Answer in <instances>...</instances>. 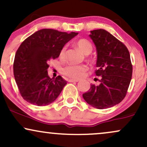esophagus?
I'll return each mask as SVG.
<instances>
[{
  "label": "esophagus",
  "instance_id": "esophagus-1",
  "mask_svg": "<svg viewBox=\"0 0 147 147\" xmlns=\"http://www.w3.org/2000/svg\"><path fill=\"white\" fill-rule=\"evenodd\" d=\"M68 81L69 82H79V80H77V79H69Z\"/></svg>",
  "mask_w": 147,
  "mask_h": 147
}]
</instances>
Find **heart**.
<instances>
[{
    "instance_id": "heart-1",
    "label": "heart",
    "mask_w": 147,
    "mask_h": 147,
    "mask_svg": "<svg viewBox=\"0 0 147 147\" xmlns=\"http://www.w3.org/2000/svg\"><path fill=\"white\" fill-rule=\"evenodd\" d=\"M75 45L85 55H88L92 50V43L86 38H80L77 40L75 42ZM65 50H66V46H63L59 52L60 58H63L65 56ZM88 70V66L86 64L68 65L62 69L61 73L68 78L77 79L83 77Z\"/></svg>"
}]
</instances>
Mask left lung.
Segmentation results:
<instances>
[{
    "instance_id": "1",
    "label": "left lung",
    "mask_w": 147,
    "mask_h": 147,
    "mask_svg": "<svg viewBox=\"0 0 147 147\" xmlns=\"http://www.w3.org/2000/svg\"><path fill=\"white\" fill-rule=\"evenodd\" d=\"M90 32L97 52L95 74L101 76V79L98 86L91 84L83 97L92 107L105 109L119 104L125 97L132 77L133 65L129 50L122 42L105 30Z\"/></svg>"
}]
</instances>
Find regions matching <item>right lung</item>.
<instances>
[{
	"label": "right lung",
	"mask_w": 147,
	"mask_h": 147,
	"mask_svg": "<svg viewBox=\"0 0 147 147\" xmlns=\"http://www.w3.org/2000/svg\"><path fill=\"white\" fill-rule=\"evenodd\" d=\"M78 33L56 30H40L22 42L15 55L14 75L20 94L30 104L38 106L51 104L66 84L61 76L51 79L48 61L59 56L64 45Z\"/></svg>",
	"instance_id": "obj_1"
}]
</instances>
